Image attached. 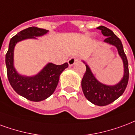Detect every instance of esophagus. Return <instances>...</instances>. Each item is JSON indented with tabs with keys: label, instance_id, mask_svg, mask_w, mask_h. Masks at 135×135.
<instances>
[{
	"label": "esophagus",
	"instance_id": "34e87169",
	"mask_svg": "<svg viewBox=\"0 0 135 135\" xmlns=\"http://www.w3.org/2000/svg\"><path fill=\"white\" fill-rule=\"evenodd\" d=\"M78 61H79V59L77 57H71L68 61V64L69 65V66H71L74 64H75Z\"/></svg>",
	"mask_w": 135,
	"mask_h": 135
}]
</instances>
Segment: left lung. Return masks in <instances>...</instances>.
<instances>
[{
	"mask_svg": "<svg viewBox=\"0 0 135 135\" xmlns=\"http://www.w3.org/2000/svg\"><path fill=\"white\" fill-rule=\"evenodd\" d=\"M97 28L101 30L102 34L107 37L104 42L112 45L117 48L119 55L123 61L124 66L122 79L117 84L111 86L99 81L93 74L89 65L84 61H82L86 67V72L81 80V88L86 98L94 104L106 106L117 99L125 90L129 80L128 61L124 51L122 41L113 31L103 26H100Z\"/></svg>",
	"mask_w": 135,
	"mask_h": 135,
	"instance_id": "8db88e82",
	"label": "left lung"
}]
</instances>
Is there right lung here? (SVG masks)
I'll list each match as a JSON object with an SVG mask.
<instances>
[{
    "label": "right lung",
    "instance_id": "right-lung-1",
    "mask_svg": "<svg viewBox=\"0 0 135 135\" xmlns=\"http://www.w3.org/2000/svg\"><path fill=\"white\" fill-rule=\"evenodd\" d=\"M49 31L37 27H29L18 33L9 43L6 55L7 75L15 91L32 102H41L49 97L57 86L61 74L69 66L68 63L56 65L48 63L37 74L31 76L21 75L14 67V48L18 42L46 34Z\"/></svg>",
    "mask_w": 135,
    "mask_h": 135
}]
</instances>
